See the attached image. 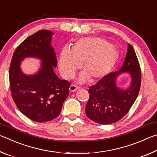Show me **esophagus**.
I'll return each instance as SVG.
<instances>
[{
	"label": "esophagus",
	"mask_w": 157,
	"mask_h": 157,
	"mask_svg": "<svg viewBox=\"0 0 157 157\" xmlns=\"http://www.w3.org/2000/svg\"><path fill=\"white\" fill-rule=\"evenodd\" d=\"M79 89H80V87L76 86V85H75V84H71V86L69 87V90H70V91H72V92L75 91H77V90Z\"/></svg>",
	"instance_id": "obj_1"
}]
</instances>
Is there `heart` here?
<instances>
[{
    "mask_svg": "<svg viewBox=\"0 0 157 157\" xmlns=\"http://www.w3.org/2000/svg\"><path fill=\"white\" fill-rule=\"evenodd\" d=\"M118 53L115 47L104 39L85 37L76 42L70 50L64 48L60 54L59 68L63 78H71L82 62L84 71L79 77L83 82H95L107 75L116 64Z\"/></svg>",
    "mask_w": 157,
    "mask_h": 157,
    "instance_id": "obj_1",
    "label": "heart"
}]
</instances>
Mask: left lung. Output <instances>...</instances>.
Segmentation results:
<instances>
[{"mask_svg":"<svg viewBox=\"0 0 157 157\" xmlns=\"http://www.w3.org/2000/svg\"><path fill=\"white\" fill-rule=\"evenodd\" d=\"M121 72H129L131 82L127 89L117 86L116 79ZM141 73L139 60L128 44L125 59L120 70L109 73L94 86H89V98L85 111L91 121L101 124L114 123L126 115L139 95Z\"/></svg>","mask_w":157,"mask_h":157,"instance_id":"1","label":"left lung"}]
</instances>
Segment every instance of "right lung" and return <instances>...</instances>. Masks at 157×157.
<instances>
[{
	"instance_id": "add662e5",
	"label": "right lung",
	"mask_w": 157,
	"mask_h": 157,
	"mask_svg": "<svg viewBox=\"0 0 157 157\" xmlns=\"http://www.w3.org/2000/svg\"><path fill=\"white\" fill-rule=\"evenodd\" d=\"M52 34L51 31L41 30L28 36L15 50L10 67L13 100L23 115L39 123L52 121L59 115L71 86L67 80L58 78L53 70L57 62L50 44ZM25 57L42 60L36 74L29 76L22 72L20 62Z\"/></svg>"
}]
</instances>
